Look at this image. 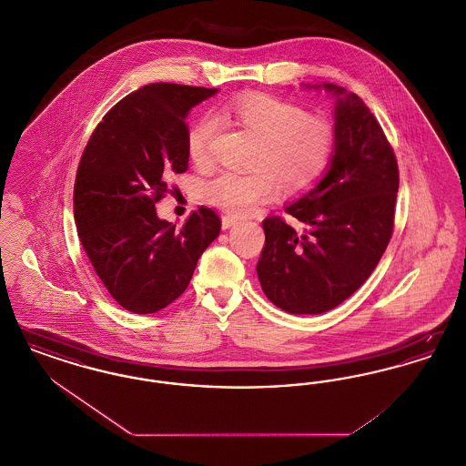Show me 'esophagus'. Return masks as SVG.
I'll return each mask as SVG.
<instances>
[{
    "instance_id": "obj_1",
    "label": "esophagus",
    "mask_w": 466,
    "mask_h": 466,
    "mask_svg": "<svg viewBox=\"0 0 466 466\" xmlns=\"http://www.w3.org/2000/svg\"><path fill=\"white\" fill-rule=\"evenodd\" d=\"M238 223V218L236 217H232V215H225L222 217V228L223 230H227V228H230V227H234Z\"/></svg>"
}]
</instances>
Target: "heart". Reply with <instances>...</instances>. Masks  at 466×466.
Here are the masks:
<instances>
[{
	"instance_id": "heart-1",
	"label": "heart",
	"mask_w": 466,
	"mask_h": 466,
	"mask_svg": "<svg viewBox=\"0 0 466 466\" xmlns=\"http://www.w3.org/2000/svg\"><path fill=\"white\" fill-rule=\"evenodd\" d=\"M223 115L258 139L249 160L253 171H223L202 187L204 198L225 211L244 215L279 188L287 194L306 192L329 169L335 131L327 116L267 94L243 96L227 105ZM217 127L213 116H202L190 127L187 152L194 162L211 160Z\"/></svg>"
}]
</instances>
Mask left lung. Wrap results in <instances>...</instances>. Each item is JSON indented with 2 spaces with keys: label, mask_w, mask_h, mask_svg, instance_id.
I'll return each mask as SVG.
<instances>
[{
  "label": "left lung",
  "mask_w": 466,
  "mask_h": 466,
  "mask_svg": "<svg viewBox=\"0 0 466 466\" xmlns=\"http://www.w3.org/2000/svg\"><path fill=\"white\" fill-rule=\"evenodd\" d=\"M332 94L329 169L285 211L304 223L299 234L278 217L264 220L266 246L257 274L267 299L289 314L337 308L376 268L391 239L399 166L367 105L333 84L304 86Z\"/></svg>",
  "instance_id": "8db88e82"
}]
</instances>
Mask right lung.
Returning <instances> with one entry per match:
<instances>
[{
	"mask_svg": "<svg viewBox=\"0 0 466 466\" xmlns=\"http://www.w3.org/2000/svg\"><path fill=\"white\" fill-rule=\"evenodd\" d=\"M217 92L145 86L105 115L84 150L73 192L78 238L111 297L134 314L175 302L220 234L209 208L192 211L179 228L156 211L167 177L188 167L187 115Z\"/></svg>",
	"mask_w": 466,
	"mask_h": 466,
	"instance_id": "obj_1",
	"label": "right lung"
}]
</instances>
